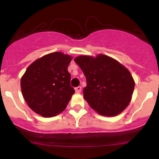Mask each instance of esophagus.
<instances>
[{
    "label": "esophagus",
    "instance_id": "1",
    "mask_svg": "<svg viewBox=\"0 0 159 159\" xmlns=\"http://www.w3.org/2000/svg\"><path fill=\"white\" fill-rule=\"evenodd\" d=\"M75 92L76 93H80L81 91V86L77 87V88H75Z\"/></svg>",
    "mask_w": 159,
    "mask_h": 159
}]
</instances>
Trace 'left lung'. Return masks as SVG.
<instances>
[{
    "label": "left lung",
    "mask_w": 159,
    "mask_h": 159,
    "mask_svg": "<svg viewBox=\"0 0 159 159\" xmlns=\"http://www.w3.org/2000/svg\"><path fill=\"white\" fill-rule=\"evenodd\" d=\"M75 61L84 72L87 86L83 90L88 104L106 116L120 114L132 99L135 82L129 71L110 56H80Z\"/></svg>",
    "instance_id": "1"
}]
</instances>
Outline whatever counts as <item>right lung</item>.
Returning a JSON list of instances; mask_svg holds the SVG:
<instances>
[{
	"label": "right lung",
	"instance_id": "right-lung-1",
	"mask_svg": "<svg viewBox=\"0 0 159 159\" xmlns=\"http://www.w3.org/2000/svg\"><path fill=\"white\" fill-rule=\"evenodd\" d=\"M72 57L60 52L38 58L21 78L23 98L35 113L44 117L64 111L74 94L68 66Z\"/></svg>",
	"mask_w": 159,
	"mask_h": 159
}]
</instances>
